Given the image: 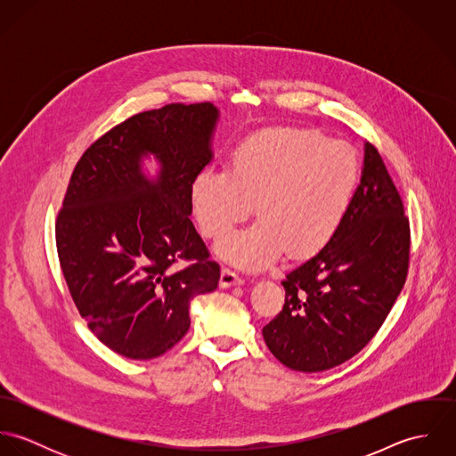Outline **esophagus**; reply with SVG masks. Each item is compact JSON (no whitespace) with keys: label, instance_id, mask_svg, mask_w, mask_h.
Wrapping results in <instances>:
<instances>
[{"label":"esophagus","instance_id":"34e87169","mask_svg":"<svg viewBox=\"0 0 456 456\" xmlns=\"http://www.w3.org/2000/svg\"><path fill=\"white\" fill-rule=\"evenodd\" d=\"M242 282H244V279L239 273H235L232 268L224 266L221 270V279H219V286L221 288H232V286H239Z\"/></svg>","mask_w":456,"mask_h":456}]
</instances>
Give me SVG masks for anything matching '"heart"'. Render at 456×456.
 <instances>
[{"instance_id": "1", "label": "heart", "mask_w": 456, "mask_h": 456, "mask_svg": "<svg viewBox=\"0 0 456 456\" xmlns=\"http://www.w3.org/2000/svg\"><path fill=\"white\" fill-rule=\"evenodd\" d=\"M356 151L323 133L300 128L265 130L232 154L230 170L205 168L191 184L201 232L224 237L255 210L260 221L216 246L219 258L260 270L284 251L320 253L342 226L358 188Z\"/></svg>"}]
</instances>
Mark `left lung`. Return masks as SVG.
I'll use <instances>...</instances> for the list:
<instances>
[{"label":"left lung","instance_id":"left-lung-1","mask_svg":"<svg viewBox=\"0 0 456 456\" xmlns=\"http://www.w3.org/2000/svg\"><path fill=\"white\" fill-rule=\"evenodd\" d=\"M411 230L381 154L365 143L349 212L325 248L282 281V311L263 326L272 354L323 372L360 353L390 314L409 268Z\"/></svg>","mask_w":456,"mask_h":456}]
</instances>
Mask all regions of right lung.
Wrapping results in <instances>:
<instances>
[{
  "label": "right lung",
  "mask_w": 456,
  "mask_h": 456,
  "mask_svg": "<svg viewBox=\"0 0 456 456\" xmlns=\"http://www.w3.org/2000/svg\"><path fill=\"white\" fill-rule=\"evenodd\" d=\"M217 118L207 102L140 112L73 168L56 221L61 270L89 330L131 360L174 347L190 330L191 300L217 288L219 265L190 219ZM149 153L162 167L154 182L141 172ZM181 260L189 265L175 269Z\"/></svg>",
  "instance_id": "1"
}]
</instances>
